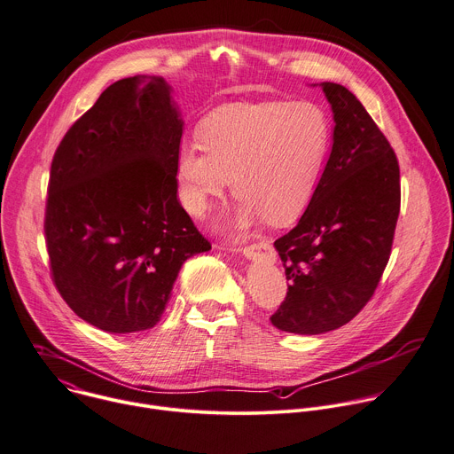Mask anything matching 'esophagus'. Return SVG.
I'll return each mask as SVG.
<instances>
[{
  "instance_id": "34e87169",
  "label": "esophagus",
  "mask_w": 454,
  "mask_h": 454,
  "mask_svg": "<svg viewBox=\"0 0 454 454\" xmlns=\"http://www.w3.org/2000/svg\"><path fill=\"white\" fill-rule=\"evenodd\" d=\"M242 253H244L246 256H254L256 253H263L269 260H274V258H276L274 247H272V244H270L269 240H260V242L244 246V247H242Z\"/></svg>"
}]
</instances>
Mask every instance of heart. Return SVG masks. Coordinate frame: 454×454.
I'll use <instances>...</instances> for the list:
<instances>
[{"label": "heart", "instance_id": "1", "mask_svg": "<svg viewBox=\"0 0 454 454\" xmlns=\"http://www.w3.org/2000/svg\"><path fill=\"white\" fill-rule=\"evenodd\" d=\"M200 142L176 153L178 198L203 219L233 184L235 224L260 219L286 224L305 212L325 175L333 128L323 105L301 101H240L217 106L200 122Z\"/></svg>", "mask_w": 454, "mask_h": 454}]
</instances>
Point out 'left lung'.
Listing matches in <instances>:
<instances>
[{"instance_id":"obj_1","label":"left lung","mask_w":454,"mask_h":454,"mask_svg":"<svg viewBox=\"0 0 454 454\" xmlns=\"http://www.w3.org/2000/svg\"><path fill=\"white\" fill-rule=\"evenodd\" d=\"M323 90L335 119L332 153L309 208L274 242L288 288L270 323L297 335L337 330L369 303L401 208L390 142L353 92L330 82Z\"/></svg>"}]
</instances>
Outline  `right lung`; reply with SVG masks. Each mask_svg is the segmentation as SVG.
I'll return each instance as SVG.
<instances>
[{"label":"right lung","instance_id":"obj_1","mask_svg":"<svg viewBox=\"0 0 454 454\" xmlns=\"http://www.w3.org/2000/svg\"><path fill=\"white\" fill-rule=\"evenodd\" d=\"M182 128L164 78H122L53 155L50 274L67 307L103 332L153 328L182 263L212 247L176 198Z\"/></svg>","mask_w":454,"mask_h":454}]
</instances>
